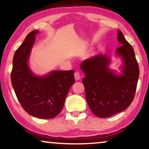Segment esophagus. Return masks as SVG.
<instances>
[{"mask_svg":"<svg viewBox=\"0 0 149 149\" xmlns=\"http://www.w3.org/2000/svg\"><path fill=\"white\" fill-rule=\"evenodd\" d=\"M74 77H75V80H79L80 78H81V75H80L79 72H75V74H74Z\"/></svg>","mask_w":149,"mask_h":149,"instance_id":"esophagus-1","label":"esophagus"}]
</instances>
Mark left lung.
<instances>
[{
  "label": "left lung",
  "mask_w": 149,
  "mask_h": 149,
  "mask_svg": "<svg viewBox=\"0 0 149 149\" xmlns=\"http://www.w3.org/2000/svg\"><path fill=\"white\" fill-rule=\"evenodd\" d=\"M118 41L122 45L116 54L122 58V74L108 68L110 59L99 54L84 60L81 69L85 97L91 110L99 118H108L125 110L132 102L139 76V68L133 48L118 30Z\"/></svg>",
  "instance_id": "1"
}]
</instances>
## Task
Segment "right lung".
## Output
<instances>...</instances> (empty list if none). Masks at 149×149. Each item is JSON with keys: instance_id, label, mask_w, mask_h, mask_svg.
Segmentation results:
<instances>
[{"instance_id": "obj_1", "label": "right lung", "mask_w": 149, "mask_h": 149, "mask_svg": "<svg viewBox=\"0 0 149 149\" xmlns=\"http://www.w3.org/2000/svg\"><path fill=\"white\" fill-rule=\"evenodd\" d=\"M38 30L30 32L14 53L11 81L24 109L33 116L50 119L60 114L68 93L75 81L74 71H53L37 76L28 60Z\"/></svg>"}]
</instances>
